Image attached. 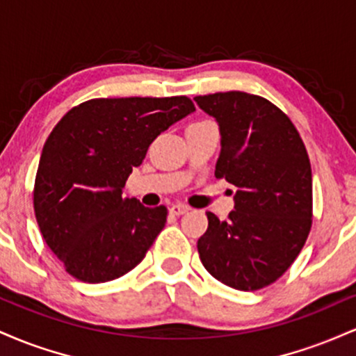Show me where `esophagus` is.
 Masks as SVG:
<instances>
[{"instance_id": "esophagus-1", "label": "esophagus", "mask_w": 356, "mask_h": 356, "mask_svg": "<svg viewBox=\"0 0 356 356\" xmlns=\"http://www.w3.org/2000/svg\"><path fill=\"white\" fill-rule=\"evenodd\" d=\"M169 211L172 216H182L189 211V206H186V204H174Z\"/></svg>"}]
</instances>
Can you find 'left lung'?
I'll return each instance as SVG.
<instances>
[{"label":"left lung","mask_w":356,"mask_h":356,"mask_svg":"<svg viewBox=\"0 0 356 356\" xmlns=\"http://www.w3.org/2000/svg\"><path fill=\"white\" fill-rule=\"evenodd\" d=\"M194 100L219 124L214 175L238 187L227 220L207 212L199 257L220 283L256 291L280 280L308 239L313 222L308 152L289 117L263 97L232 90Z\"/></svg>","instance_id":"left-lung-1"}]
</instances>
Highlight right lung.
Returning a JSON list of instances; mask_svg holds the SVG:
<instances>
[{"label":"right lung","mask_w":356,"mask_h":356,"mask_svg":"<svg viewBox=\"0 0 356 356\" xmlns=\"http://www.w3.org/2000/svg\"><path fill=\"white\" fill-rule=\"evenodd\" d=\"M194 110L186 95L125 97L87 100L61 117L43 145L33 207L68 275L105 283L144 259L167 207L150 209L122 189L155 137Z\"/></svg>","instance_id":"right-lung-1"}]
</instances>
